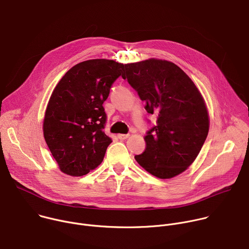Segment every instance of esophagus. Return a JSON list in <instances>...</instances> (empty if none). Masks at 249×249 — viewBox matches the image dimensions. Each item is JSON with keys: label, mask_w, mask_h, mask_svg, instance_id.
Listing matches in <instances>:
<instances>
[{"label": "esophagus", "mask_w": 249, "mask_h": 249, "mask_svg": "<svg viewBox=\"0 0 249 249\" xmlns=\"http://www.w3.org/2000/svg\"><path fill=\"white\" fill-rule=\"evenodd\" d=\"M129 134H119L118 135V139H120V140H126L127 138H129Z\"/></svg>", "instance_id": "obj_1"}]
</instances>
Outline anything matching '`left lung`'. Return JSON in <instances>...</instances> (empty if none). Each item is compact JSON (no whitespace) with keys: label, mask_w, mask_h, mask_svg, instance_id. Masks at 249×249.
<instances>
[{"label":"left lung","mask_w":249,"mask_h":249,"mask_svg":"<svg viewBox=\"0 0 249 249\" xmlns=\"http://www.w3.org/2000/svg\"><path fill=\"white\" fill-rule=\"evenodd\" d=\"M122 77L145 102V110L156 116L144 138L146 147L136 160L160 179L181 174L195 161L208 134L201 94L179 66L167 60L128 63Z\"/></svg>","instance_id":"obj_1"}]
</instances>
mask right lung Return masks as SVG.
Masks as SVG:
<instances>
[{"label": "right lung", "mask_w": 249, "mask_h": 249, "mask_svg": "<svg viewBox=\"0 0 249 249\" xmlns=\"http://www.w3.org/2000/svg\"><path fill=\"white\" fill-rule=\"evenodd\" d=\"M125 65L90 59L69 69L49 101L44 137L59 169L70 176L88 174L103 162L112 142L106 135L104 103Z\"/></svg>", "instance_id": "obj_1"}]
</instances>
